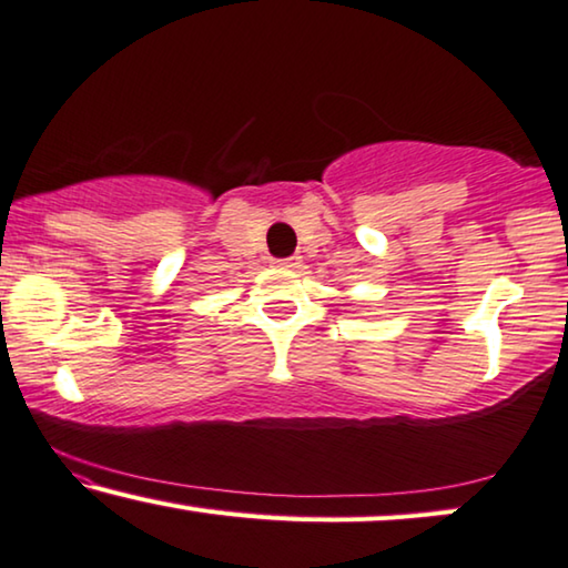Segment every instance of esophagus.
I'll return each mask as SVG.
<instances>
[{
  "mask_svg": "<svg viewBox=\"0 0 568 568\" xmlns=\"http://www.w3.org/2000/svg\"><path fill=\"white\" fill-rule=\"evenodd\" d=\"M273 265H275V267H281V270H293V267H298V265H301V257H283V260H273Z\"/></svg>",
  "mask_w": 568,
  "mask_h": 568,
  "instance_id": "esophagus-1",
  "label": "esophagus"
}]
</instances>
